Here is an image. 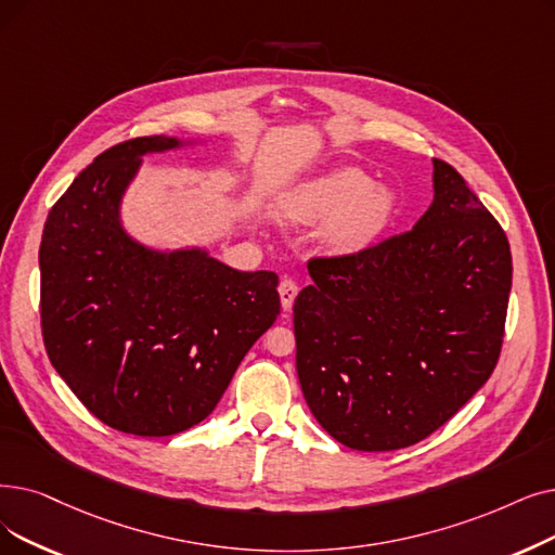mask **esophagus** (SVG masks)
Instances as JSON below:
<instances>
[{"label": "esophagus", "mask_w": 555, "mask_h": 555, "mask_svg": "<svg viewBox=\"0 0 555 555\" xmlns=\"http://www.w3.org/2000/svg\"><path fill=\"white\" fill-rule=\"evenodd\" d=\"M299 293V285L293 279H283L279 283V297H281V306L283 310H291L295 304V297Z\"/></svg>", "instance_id": "esophagus-1"}]
</instances>
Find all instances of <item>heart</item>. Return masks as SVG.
I'll return each mask as SVG.
<instances>
[{
	"label": "heart",
	"instance_id": "b5f03b06",
	"mask_svg": "<svg viewBox=\"0 0 555 555\" xmlns=\"http://www.w3.org/2000/svg\"><path fill=\"white\" fill-rule=\"evenodd\" d=\"M397 208L390 188L376 185L358 167H337L301 185L283 199L287 218L326 224L324 245L333 254H358L372 247L388 229Z\"/></svg>",
	"mask_w": 555,
	"mask_h": 555
}]
</instances>
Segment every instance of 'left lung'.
<instances>
[{
	"label": "left lung",
	"instance_id": "8db88e82",
	"mask_svg": "<svg viewBox=\"0 0 555 555\" xmlns=\"http://www.w3.org/2000/svg\"><path fill=\"white\" fill-rule=\"evenodd\" d=\"M295 299L297 374L310 413L358 451L411 447L496 367L511 245L465 179L433 158V204L365 251L312 258Z\"/></svg>",
	"mask_w": 555,
	"mask_h": 555
}]
</instances>
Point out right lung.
Returning <instances> with one entry per match:
<instances>
[{
  "label": "right lung",
  "instance_id": "obj_1",
  "mask_svg": "<svg viewBox=\"0 0 555 555\" xmlns=\"http://www.w3.org/2000/svg\"><path fill=\"white\" fill-rule=\"evenodd\" d=\"M192 142L106 150L54 204L40 243L47 356L94 417L142 438L206 420L281 310L274 272L233 270L202 247L152 249L122 227L142 156Z\"/></svg>",
  "mask_w": 555,
  "mask_h": 555
}]
</instances>
